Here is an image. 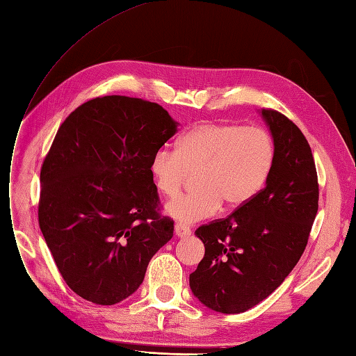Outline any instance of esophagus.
Returning <instances> with one entry per match:
<instances>
[{
  "label": "esophagus",
  "mask_w": 356,
  "mask_h": 356,
  "mask_svg": "<svg viewBox=\"0 0 356 356\" xmlns=\"http://www.w3.org/2000/svg\"><path fill=\"white\" fill-rule=\"evenodd\" d=\"M175 232H176V236H179V238H188L191 235V229L183 226V225H176Z\"/></svg>",
  "instance_id": "esophagus-1"
}]
</instances>
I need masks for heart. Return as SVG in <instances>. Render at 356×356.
Returning <instances> with one entry per match:
<instances>
[{
  "mask_svg": "<svg viewBox=\"0 0 356 356\" xmlns=\"http://www.w3.org/2000/svg\"><path fill=\"white\" fill-rule=\"evenodd\" d=\"M275 163L272 137L261 129L205 122L180 137L176 151L161 149L149 164L156 191L165 198L195 176L192 193L171 201L165 211L183 225L209 219L225 204L238 210L265 188Z\"/></svg>",
  "mask_w": 356,
  "mask_h": 356,
  "instance_id": "b5f03b06",
  "label": "heart"
}]
</instances>
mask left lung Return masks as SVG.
Segmentation results:
<instances>
[{
    "mask_svg": "<svg viewBox=\"0 0 356 356\" xmlns=\"http://www.w3.org/2000/svg\"><path fill=\"white\" fill-rule=\"evenodd\" d=\"M275 145L266 186L245 207L200 226L204 259L189 275L193 296L213 311L241 314L265 300L289 277L306 248L318 211L314 155L297 125L261 109Z\"/></svg>",
    "mask_w": 356,
    "mask_h": 356,
    "instance_id": "8db88e82",
    "label": "left lung"
}]
</instances>
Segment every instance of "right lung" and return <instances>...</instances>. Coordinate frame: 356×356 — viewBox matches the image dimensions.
Wrapping results in <instances>:
<instances>
[{
	"mask_svg": "<svg viewBox=\"0 0 356 356\" xmlns=\"http://www.w3.org/2000/svg\"><path fill=\"white\" fill-rule=\"evenodd\" d=\"M176 133L163 106L127 96L91 99L57 130L41 167L38 222L62 278L83 299H127L173 236L149 164Z\"/></svg>",
	"mask_w": 356,
	"mask_h": 356,
	"instance_id": "obj_1",
	"label": "right lung"
}]
</instances>
